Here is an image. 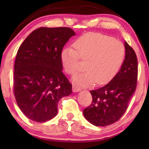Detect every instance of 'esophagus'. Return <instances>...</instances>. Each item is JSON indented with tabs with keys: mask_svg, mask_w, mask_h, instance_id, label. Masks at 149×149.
Masks as SVG:
<instances>
[{
	"mask_svg": "<svg viewBox=\"0 0 149 149\" xmlns=\"http://www.w3.org/2000/svg\"><path fill=\"white\" fill-rule=\"evenodd\" d=\"M81 91V89L79 88V87L75 86V85H73L72 86V91L73 92H79V91Z\"/></svg>",
	"mask_w": 149,
	"mask_h": 149,
	"instance_id": "obj_1",
	"label": "esophagus"
}]
</instances>
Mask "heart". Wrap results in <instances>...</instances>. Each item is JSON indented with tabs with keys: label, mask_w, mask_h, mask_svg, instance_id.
<instances>
[{
	"label": "heart",
	"mask_w": 149,
	"mask_h": 149,
	"mask_svg": "<svg viewBox=\"0 0 149 149\" xmlns=\"http://www.w3.org/2000/svg\"><path fill=\"white\" fill-rule=\"evenodd\" d=\"M74 49L66 47L60 54L65 72L73 74L79 70V58L86 60L85 71L74 75L72 82L85 87L109 83L123 64L125 49L121 42L98 32H88L74 42Z\"/></svg>",
	"instance_id": "1"
}]
</instances>
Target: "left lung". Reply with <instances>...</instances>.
<instances>
[{"label": "left lung", "mask_w": 149, "mask_h": 149, "mask_svg": "<svg viewBox=\"0 0 149 149\" xmlns=\"http://www.w3.org/2000/svg\"><path fill=\"white\" fill-rule=\"evenodd\" d=\"M125 56L121 69L102 87L90 91L92 102L83 110V115L95 126L111 125L117 122L127 109L137 84L138 61L133 49L124 42Z\"/></svg>", "instance_id": "obj_1"}]
</instances>
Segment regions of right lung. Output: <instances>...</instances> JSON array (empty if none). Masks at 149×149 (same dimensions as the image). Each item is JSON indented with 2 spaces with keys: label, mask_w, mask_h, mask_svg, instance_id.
<instances>
[{
  "label": "right lung",
  "mask_w": 149,
  "mask_h": 149,
  "mask_svg": "<svg viewBox=\"0 0 149 149\" xmlns=\"http://www.w3.org/2000/svg\"><path fill=\"white\" fill-rule=\"evenodd\" d=\"M74 35L70 28L42 27L19 47L14 65V95L20 110L32 121L53 119L60 100L72 93V85L62 71L60 54Z\"/></svg>",
  "instance_id": "add662e5"
}]
</instances>
